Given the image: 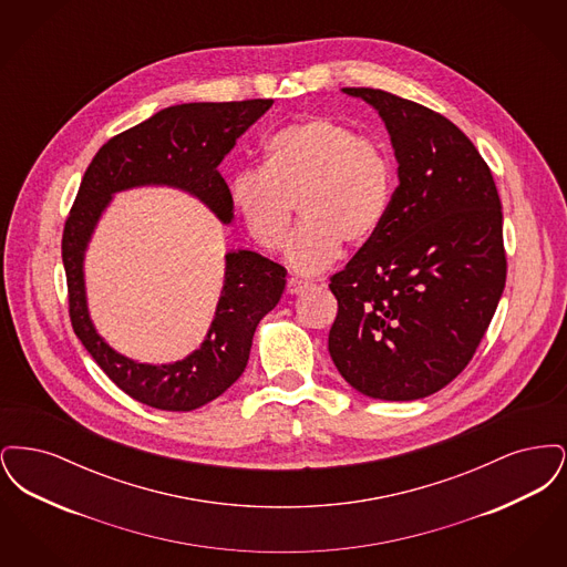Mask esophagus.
<instances>
[{
  "label": "esophagus",
  "mask_w": 567,
  "mask_h": 567,
  "mask_svg": "<svg viewBox=\"0 0 567 567\" xmlns=\"http://www.w3.org/2000/svg\"><path fill=\"white\" fill-rule=\"evenodd\" d=\"M306 289H308L306 280H299V278H289L287 280V293H291V296H297V293H301Z\"/></svg>",
  "instance_id": "esophagus-1"
}]
</instances>
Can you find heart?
Instances as JSON below:
<instances>
[{
  "mask_svg": "<svg viewBox=\"0 0 567 567\" xmlns=\"http://www.w3.org/2000/svg\"><path fill=\"white\" fill-rule=\"evenodd\" d=\"M268 163L240 165L229 197L248 236L280 250L296 202L303 223L289 246V264L315 274L333 264L342 243H370L389 215L395 167L386 148L331 116H306L268 137Z\"/></svg>",
  "mask_w": 567,
  "mask_h": 567,
  "instance_id": "heart-1",
  "label": "heart"
}]
</instances>
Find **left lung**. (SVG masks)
Masks as SVG:
<instances>
[{
  "label": "left lung",
  "instance_id": "1",
  "mask_svg": "<svg viewBox=\"0 0 567 567\" xmlns=\"http://www.w3.org/2000/svg\"><path fill=\"white\" fill-rule=\"evenodd\" d=\"M391 135L400 185L382 227L331 276L329 354L359 393L412 402L457 378L506 285L502 202L470 137L393 93L347 86Z\"/></svg>",
  "mask_w": 567,
  "mask_h": 567
}]
</instances>
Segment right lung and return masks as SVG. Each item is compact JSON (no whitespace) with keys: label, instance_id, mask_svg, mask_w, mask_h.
Listing matches in <instances>:
<instances>
[{"label":"right lung","instance_id":"obj_1","mask_svg":"<svg viewBox=\"0 0 567 567\" xmlns=\"http://www.w3.org/2000/svg\"><path fill=\"white\" fill-rule=\"evenodd\" d=\"M271 104V100H246L159 110L109 140L84 172L61 240L70 319L95 363L135 402L189 412L223 395L243 377L255 329L280 301L287 270L259 252L229 250L215 319L202 347L174 363H137L106 344L89 317L84 252L91 236L114 193L151 185L187 190L229 225L234 206L218 165Z\"/></svg>","mask_w":567,"mask_h":567}]
</instances>
